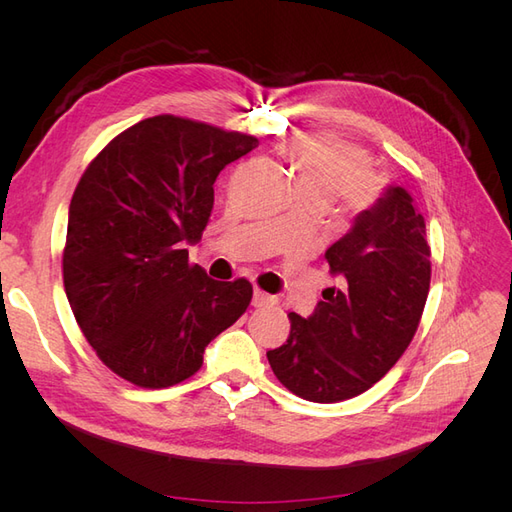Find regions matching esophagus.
Masks as SVG:
<instances>
[{"label":"esophagus","instance_id":"1","mask_svg":"<svg viewBox=\"0 0 512 512\" xmlns=\"http://www.w3.org/2000/svg\"><path fill=\"white\" fill-rule=\"evenodd\" d=\"M273 303V297L271 294H267V292H262V290H254V297H252V305L254 307H267V305H271Z\"/></svg>","mask_w":512,"mask_h":512}]
</instances>
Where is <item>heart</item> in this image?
I'll use <instances>...</instances> for the list:
<instances>
[{
	"label": "heart",
	"mask_w": 512,
	"mask_h": 512,
	"mask_svg": "<svg viewBox=\"0 0 512 512\" xmlns=\"http://www.w3.org/2000/svg\"><path fill=\"white\" fill-rule=\"evenodd\" d=\"M305 200L327 203L337 196L352 211H367L380 196V179L365 151L337 138H301L284 147Z\"/></svg>",
	"instance_id": "obj_1"
}]
</instances>
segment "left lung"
I'll list each match as a JSON object with an SVG mask.
<instances>
[{"label":"left lung","instance_id":"8db88e82","mask_svg":"<svg viewBox=\"0 0 512 512\" xmlns=\"http://www.w3.org/2000/svg\"><path fill=\"white\" fill-rule=\"evenodd\" d=\"M423 215L401 185L356 215L324 258L337 286L322 290L314 314L290 312L286 344L267 359L288 391L335 404L371 389L406 352L421 322L431 280Z\"/></svg>","mask_w":512,"mask_h":512}]
</instances>
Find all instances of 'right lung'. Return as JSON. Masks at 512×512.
Instances as JSON below:
<instances>
[{
	"instance_id": "add662e5",
	"label": "right lung",
	"mask_w": 512,
	"mask_h": 512,
	"mask_svg": "<svg viewBox=\"0 0 512 512\" xmlns=\"http://www.w3.org/2000/svg\"><path fill=\"white\" fill-rule=\"evenodd\" d=\"M258 138L192 119L134 123L76 185L64 247L72 314L100 361L143 389L194 376L211 339L235 324L252 284L218 282L188 262L220 170Z\"/></svg>"
}]
</instances>
